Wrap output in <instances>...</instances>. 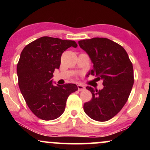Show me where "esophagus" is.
Masks as SVG:
<instances>
[{
    "mask_svg": "<svg viewBox=\"0 0 150 150\" xmlns=\"http://www.w3.org/2000/svg\"><path fill=\"white\" fill-rule=\"evenodd\" d=\"M77 89H78V91H82L85 89V87H84L83 85H77Z\"/></svg>",
    "mask_w": 150,
    "mask_h": 150,
    "instance_id": "obj_1",
    "label": "esophagus"
}]
</instances>
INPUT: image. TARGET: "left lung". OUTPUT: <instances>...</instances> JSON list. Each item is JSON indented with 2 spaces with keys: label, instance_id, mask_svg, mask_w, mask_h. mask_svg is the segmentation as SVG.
Returning a JSON list of instances; mask_svg holds the SVG:
<instances>
[{
  "label": "left lung",
  "instance_id": "left-lung-1",
  "mask_svg": "<svg viewBox=\"0 0 150 150\" xmlns=\"http://www.w3.org/2000/svg\"><path fill=\"white\" fill-rule=\"evenodd\" d=\"M92 60V75L103 80L104 88L87 86L92 98L84 104V111L93 120L106 121L118 113L128 101L134 83L133 67L123 46L106 38L78 42Z\"/></svg>",
  "mask_w": 150,
  "mask_h": 150
}]
</instances>
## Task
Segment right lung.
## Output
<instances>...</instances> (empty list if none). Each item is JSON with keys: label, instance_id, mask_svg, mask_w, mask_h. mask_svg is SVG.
<instances>
[{"label": "right lung", "instance_id": "right-lung-1", "mask_svg": "<svg viewBox=\"0 0 150 150\" xmlns=\"http://www.w3.org/2000/svg\"><path fill=\"white\" fill-rule=\"evenodd\" d=\"M76 42L58 38L43 37L30 43L20 54L17 73L18 85L32 112L44 120H51L64 112L66 101L77 90L75 84L53 86L55 69L61 65L62 53Z\"/></svg>", "mask_w": 150, "mask_h": 150}]
</instances>
